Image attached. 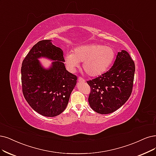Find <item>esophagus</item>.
Returning a JSON list of instances; mask_svg holds the SVG:
<instances>
[{
  "instance_id": "esophagus-1",
  "label": "esophagus",
  "mask_w": 156,
  "mask_h": 156,
  "mask_svg": "<svg viewBox=\"0 0 156 156\" xmlns=\"http://www.w3.org/2000/svg\"><path fill=\"white\" fill-rule=\"evenodd\" d=\"M78 82H85V80L82 77H78Z\"/></svg>"
}]
</instances>
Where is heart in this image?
<instances>
[{
	"label": "heart",
	"instance_id": "b5f03b06",
	"mask_svg": "<svg viewBox=\"0 0 156 156\" xmlns=\"http://www.w3.org/2000/svg\"><path fill=\"white\" fill-rule=\"evenodd\" d=\"M114 50L109 46L100 44H89L80 46L73 54L66 56V63L73 72L83 62V69L90 77L99 76L111 66L115 58Z\"/></svg>",
	"mask_w": 156,
	"mask_h": 156
}]
</instances>
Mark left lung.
<instances>
[{"label": "left lung", "instance_id": "1", "mask_svg": "<svg viewBox=\"0 0 156 156\" xmlns=\"http://www.w3.org/2000/svg\"><path fill=\"white\" fill-rule=\"evenodd\" d=\"M135 64L126 51L118 52L109 70L87 81L90 87L89 105L95 112L107 114L116 111L128 100L133 87Z\"/></svg>", "mask_w": 156, "mask_h": 156}]
</instances>
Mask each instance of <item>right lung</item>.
Listing matches in <instances>:
<instances>
[{"label": "right lung", "mask_w": 156, "mask_h": 156, "mask_svg": "<svg viewBox=\"0 0 156 156\" xmlns=\"http://www.w3.org/2000/svg\"><path fill=\"white\" fill-rule=\"evenodd\" d=\"M63 55L51 40H44L33 46L22 63L23 94L33 110L44 116L55 117L64 111L76 84L77 77L66 70ZM40 57L54 60L49 69L41 66Z\"/></svg>", "instance_id": "1"}]
</instances>
